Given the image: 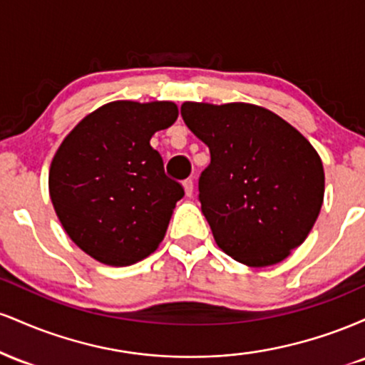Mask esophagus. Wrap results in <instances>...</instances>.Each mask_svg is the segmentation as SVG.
Here are the masks:
<instances>
[{
  "mask_svg": "<svg viewBox=\"0 0 365 365\" xmlns=\"http://www.w3.org/2000/svg\"><path fill=\"white\" fill-rule=\"evenodd\" d=\"M183 188H185L187 197L194 195V182H192V180H185V182H183Z\"/></svg>",
  "mask_w": 365,
  "mask_h": 365,
  "instance_id": "obj_1",
  "label": "esophagus"
}]
</instances>
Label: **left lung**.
I'll return each instance as SVG.
<instances>
[{
    "mask_svg": "<svg viewBox=\"0 0 365 365\" xmlns=\"http://www.w3.org/2000/svg\"><path fill=\"white\" fill-rule=\"evenodd\" d=\"M182 118L211 153L199 200L217 247L250 267L282 262L319 216V154L299 130L255 104L183 103Z\"/></svg>",
    "mask_w": 365,
    "mask_h": 365,
    "instance_id": "8db88e82",
    "label": "left lung"
}]
</instances>
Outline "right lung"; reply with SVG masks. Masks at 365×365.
<instances>
[{
    "mask_svg": "<svg viewBox=\"0 0 365 365\" xmlns=\"http://www.w3.org/2000/svg\"><path fill=\"white\" fill-rule=\"evenodd\" d=\"M178 118L171 101L108 103L54 154L49 195L73 244L108 266H130L165 238L183 187L166 177L150 137Z\"/></svg>",
    "mask_w": 365,
    "mask_h": 365,
    "instance_id": "1",
    "label": "right lung"
}]
</instances>
